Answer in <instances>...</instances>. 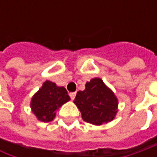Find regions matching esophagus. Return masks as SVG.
Wrapping results in <instances>:
<instances>
[{"mask_svg":"<svg viewBox=\"0 0 157 157\" xmlns=\"http://www.w3.org/2000/svg\"><path fill=\"white\" fill-rule=\"evenodd\" d=\"M69 95H70V97H71V100H74L76 97V93H71Z\"/></svg>","mask_w":157,"mask_h":157,"instance_id":"1","label":"esophagus"}]
</instances>
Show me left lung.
<instances>
[{
	"mask_svg": "<svg viewBox=\"0 0 157 157\" xmlns=\"http://www.w3.org/2000/svg\"><path fill=\"white\" fill-rule=\"evenodd\" d=\"M74 103L81 112L82 119L94 125L111 121L117 113V98L99 78L91 79L84 91L77 93Z\"/></svg>",
	"mask_w": 157,
	"mask_h": 157,
	"instance_id": "obj_1",
	"label": "left lung"
}]
</instances>
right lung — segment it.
Listing matches in <instances>:
<instances>
[{"label":"right lung","mask_w":157,"mask_h":157,"mask_svg":"<svg viewBox=\"0 0 157 157\" xmlns=\"http://www.w3.org/2000/svg\"><path fill=\"white\" fill-rule=\"evenodd\" d=\"M68 100L70 97L65 88L47 80L33 96L30 106L39 121L49 122L55 117L56 110Z\"/></svg>","instance_id":"right-lung-1"}]
</instances>
